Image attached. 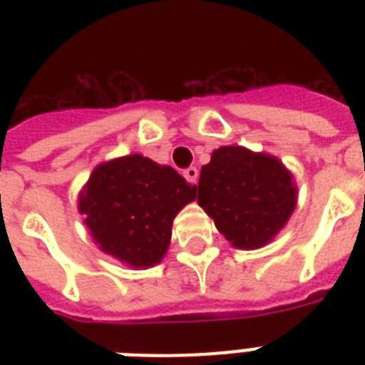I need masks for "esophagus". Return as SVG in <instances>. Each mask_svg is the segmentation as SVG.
<instances>
[{
    "label": "esophagus",
    "instance_id": "1",
    "mask_svg": "<svg viewBox=\"0 0 365 365\" xmlns=\"http://www.w3.org/2000/svg\"><path fill=\"white\" fill-rule=\"evenodd\" d=\"M183 176H185V180H187L189 183H197V180H199V170H197L195 166H189V168L183 170Z\"/></svg>",
    "mask_w": 365,
    "mask_h": 365
}]
</instances>
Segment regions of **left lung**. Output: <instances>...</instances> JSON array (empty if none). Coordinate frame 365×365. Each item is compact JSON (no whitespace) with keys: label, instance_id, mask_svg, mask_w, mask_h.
I'll use <instances>...</instances> for the list:
<instances>
[{"label":"left lung","instance_id":"left-lung-1","mask_svg":"<svg viewBox=\"0 0 365 365\" xmlns=\"http://www.w3.org/2000/svg\"><path fill=\"white\" fill-rule=\"evenodd\" d=\"M197 200L239 250L271 242L297 205L294 176L272 155L223 145L200 168Z\"/></svg>","mask_w":365,"mask_h":365}]
</instances>
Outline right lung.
Returning a JSON list of instances; mask_svg holds the SVG:
<instances>
[{
  "mask_svg": "<svg viewBox=\"0 0 365 365\" xmlns=\"http://www.w3.org/2000/svg\"><path fill=\"white\" fill-rule=\"evenodd\" d=\"M195 197V185L172 166L136 153L96 166L77 208L104 254L132 269H148L165 257L172 222Z\"/></svg>",
  "mask_w": 365,
  "mask_h": 365,
  "instance_id": "obj_1",
  "label": "right lung"
}]
</instances>
